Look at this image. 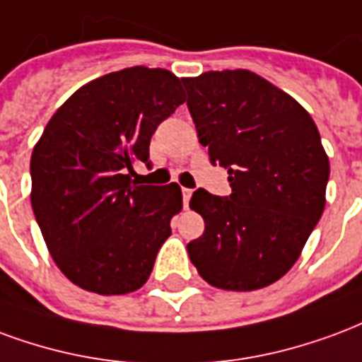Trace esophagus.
<instances>
[{
  "mask_svg": "<svg viewBox=\"0 0 362 362\" xmlns=\"http://www.w3.org/2000/svg\"><path fill=\"white\" fill-rule=\"evenodd\" d=\"M191 197H192L191 189H183V204H185V208L189 206V200H191Z\"/></svg>",
  "mask_w": 362,
  "mask_h": 362,
  "instance_id": "1",
  "label": "esophagus"
}]
</instances>
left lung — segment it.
<instances>
[{"label":"left lung","mask_w":362,"mask_h":362,"mask_svg":"<svg viewBox=\"0 0 362 362\" xmlns=\"http://www.w3.org/2000/svg\"><path fill=\"white\" fill-rule=\"evenodd\" d=\"M187 105L210 162L231 194L192 192L204 233L187 245L200 278L226 291H255L297 262L326 206L328 154L303 105L247 69L183 78Z\"/></svg>","instance_id":"1"}]
</instances>
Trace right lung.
<instances>
[{"mask_svg":"<svg viewBox=\"0 0 362 362\" xmlns=\"http://www.w3.org/2000/svg\"><path fill=\"white\" fill-rule=\"evenodd\" d=\"M183 102L181 78L139 65L86 83L47 121L30 202L55 264L81 289L125 295L150 278L183 194L177 183H134L133 163H148L156 127Z\"/></svg>","mask_w":362,"mask_h":362,"instance_id":"right-lung-1","label":"right lung"}]
</instances>
